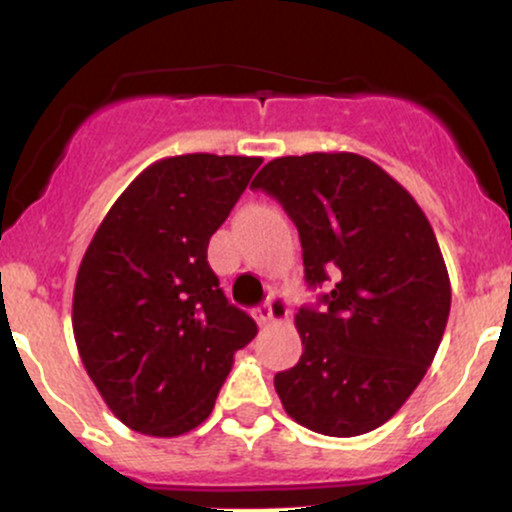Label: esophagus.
Here are the masks:
<instances>
[{
  "mask_svg": "<svg viewBox=\"0 0 512 512\" xmlns=\"http://www.w3.org/2000/svg\"><path fill=\"white\" fill-rule=\"evenodd\" d=\"M252 316H255V320L260 325H269L274 323V320H284L289 316V306H286L282 296L272 294L265 303H262V306H257L255 311H252Z\"/></svg>",
  "mask_w": 512,
  "mask_h": 512,
  "instance_id": "1",
  "label": "esophagus"
}]
</instances>
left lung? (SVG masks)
I'll return each mask as SVG.
<instances>
[{
    "instance_id": "8db88e82",
    "label": "left lung",
    "mask_w": 512,
    "mask_h": 512,
    "mask_svg": "<svg viewBox=\"0 0 512 512\" xmlns=\"http://www.w3.org/2000/svg\"><path fill=\"white\" fill-rule=\"evenodd\" d=\"M250 187L299 228L308 286L335 279L320 308L296 313L303 355L274 376L284 411L320 435L376 430L423 381L447 328L452 286L428 216L355 153L277 157Z\"/></svg>"
}]
</instances>
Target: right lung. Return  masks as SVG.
Returning <instances> with one entry per match:
<instances>
[{"label":"right lung","mask_w":512,"mask_h":512,"mask_svg":"<svg viewBox=\"0 0 512 512\" xmlns=\"http://www.w3.org/2000/svg\"><path fill=\"white\" fill-rule=\"evenodd\" d=\"M262 157L157 160L128 184L82 257L72 330L89 379L131 430L177 437L204 423L257 335L206 260L211 235Z\"/></svg>","instance_id":"right-lung-1"}]
</instances>
